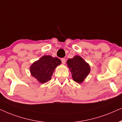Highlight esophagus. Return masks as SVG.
I'll return each instance as SVG.
<instances>
[{
  "label": "esophagus",
  "mask_w": 122,
  "mask_h": 122,
  "mask_svg": "<svg viewBox=\"0 0 122 122\" xmlns=\"http://www.w3.org/2000/svg\"><path fill=\"white\" fill-rule=\"evenodd\" d=\"M61 62H62V64H65V62H66V60H65V58H61Z\"/></svg>",
  "instance_id": "obj_1"
}]
</instances>
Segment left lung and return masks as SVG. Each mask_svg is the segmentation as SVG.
Masks as SVG:
<instances>
[{"instance_id":"8db88e82","label":"left lung","mask_w":122,"mask_h":122,"mask_svg":"<svg viewBox=\"0 0 122 122\" xmlns=\"http://www.w3.org/2000/svg\"><path fill=\"white\" fill-rule=\"evenodd\" d=\"M66 63L72 74L73 80L79 84L82 83L90 71L89 65L79 56L70 58Z\"/></svg>"}]
</instances>
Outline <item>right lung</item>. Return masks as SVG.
Wrapping results in <instances>:
<instances>
[{
  "instance_id": "obj_1",
  "label": "right lung",
  "mask_w": 122,
  "mask_h": 122,
  "mask_svg": "<svg viewBox=\"0 0 122 122\" xmlns=\"http://www.w3.org/2000/svg\"><path fill=\"white\" fill-rule=\"evenodd\" d=\"M61 63L58 58L45 55L30 66V74L40 83H46L51 80L55 69Z\"/></svg>"
}]
</instances>
